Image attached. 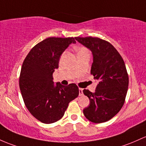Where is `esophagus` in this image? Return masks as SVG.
<instances>
[{"mask_svg": "<svg viewBox=\"0 0 146 146\" xmlns=\"http://www.w3.org/2000/svg\"><path fill=\"white\" fill-rule=\"evenodd\" d=\"M83 95V89H81V88H80L79 89V96H82Z\"/></svg>", "mask_w": 146, "mask_h": 146, "instance_id": "34e87169", "label": "esophagus"}]
</instances>
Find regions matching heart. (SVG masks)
I'll return each instance as SVG.
<instances>
[{
  "label": "heart",
  "mask_w": 146,
  "mask_h": 146,
  "mask_svg": "<svg viewBox=\"0 0 146 146\" xmlns=\"http://www.w3.org/2000/svg\"><path fill=\"white\" fill-rule=\"evenodd\" d=\"M76 52L78 58L86 55H90V51H89V50L87 48L84 47V46H78V47H77Z\"/></svg>",
  "instance_id": "1"
}]
</instances>
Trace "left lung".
<instances>
[{
    "mask_svg": "<svg viewBox=\"0 0 146 146\" xmlns=\"http://www.w3.org/2000/svg\"><path fill=\"white\" fill-rule=\"evenodd\" d=\"M91 50V74L98 80L94 92L84 89L90 103L83 113L95 123L108 121L121 110L127 95L129 78L122 57L112 45L98 37H75Z\"/></svg>",
    "mask_w": 146,
    "mask_h": 146,
    "instance_id": "1",
    "label": "left lung"
}]
</instances>
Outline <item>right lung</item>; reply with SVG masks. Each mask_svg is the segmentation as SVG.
Here are the masks:
<instances>
[{"label": "right lung", "mask_w": 146, "mask_h": 146, "mask_svg": "<svg viewBox=\"0 0 146 146\" xmlns=\"http://www.w3.org/2000/svg\"><path fill=\"white\" fill-rule=\"evenodd\" d=\"M73 37H48L35 45L24 60L19 87L25 107L41 123L50 124L63 117L68 104L79 95L75 83L54 85L52 73L58 68L60 56Z\"/></svg>", "instance_id": "obj_1"}]
</instances>
